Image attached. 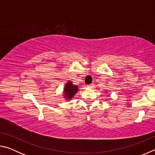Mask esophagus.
Wrapping results in <instances>:
<instances>
[{
    "mask_svg": "<svg viewBox=\"0 0 155 155\" xmlns=\"http://www.w3.org/2000/svg\"><path fill=\"white\" fill-rule=\"evenodd\" d=\"M94 84H90V85H87V87H89V88H92V87H94Z\"/></svg>",
    "mask_w": 155,
    "mask_h": 155,
    "instance_id": "34e87169",
    "label": "esophagus"
}]
</instances>
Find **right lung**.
<instances>
[{
  "label": "right lung",
  "mask_w": 155,
  "mask_h": 155,
  "mask_svg": "<svg viewBox=\"0 0 155 155\" xmlns=\"http://www.w3.org/2000/svg\"><path fill=\"white\" fill-rule=\"evenodd\" d=\"M78 90V86L73 85L71 81H68L64 88V95L67 101L72 98L74 94H77Z\"/></svg>",
  "instance_id": "add662e5"
}]
</instances>
